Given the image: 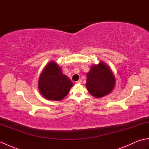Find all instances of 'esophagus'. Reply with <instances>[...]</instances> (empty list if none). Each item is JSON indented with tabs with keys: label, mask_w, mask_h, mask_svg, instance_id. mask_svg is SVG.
I'll return each instance as SVG.
<instances>
[{
	"label": "esophagus",
	"mask_w": 149,
	"mask_h": 149,
	"mask_svg": "<svg viewBox=\"0 0 149 149\" xmlns=\"http://www.w3.org/2000/svg\"><path fill=\"white\" fill-rule=\"evenodd\" d=\"M82 83V80L81 79H79L77 81H76L77 84H81Z\"/></svg>",
	"instance_id": "34e87169"
}]
</instances>
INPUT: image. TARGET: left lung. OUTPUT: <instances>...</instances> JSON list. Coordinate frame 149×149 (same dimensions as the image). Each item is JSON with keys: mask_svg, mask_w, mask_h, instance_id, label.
Wrapping results in <instances>:
<instances>
[{"mask_svg": "<svg viewBox=\"0 0 149 149\" xmlns=\"http://www.w3.org/2000/svg\"><path fill=\"white\" fill-rule=\"evenodd\" d=\"M86 75L87 90L96 98L109 94L115 86L116 79L111 69L103 61L91 66Z\"/></svg>", "mask_w": 149, "mask_h": 149, "instance_id": "left-lung-1", "label": "left lung"}]
</instances>
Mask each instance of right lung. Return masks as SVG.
<instances>
[{"label": "right lung", "mask_w": 149, "mask_h": 149, "mask_svg": "<svg viewBox=\"0 0 149 149\" xmlns=\"http://www.w3.org/2000/svg\"><path fill=\"white\" fill-rule=\"evenodd\" d=\"M72 86L68 77L63 74L61 66L52 61L45 66L38 79L41 95L50 100H61L67 95Z\"/></svg>", "instance_id": "obj_1"}]
</instances>
